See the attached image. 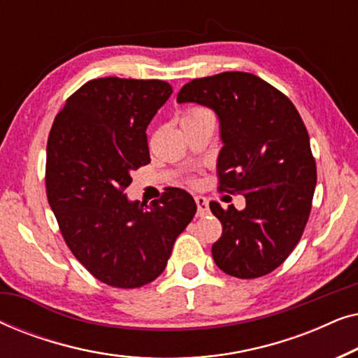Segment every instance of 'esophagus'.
I'll return each mask as SVG.
<instances>
[{"mask_svg": "<svg viewBox=\"0 0 358 358\" xmlns=\"http://www.w3.org/2000/svg\"><path fill=\"white\" fill-rule=\"evenodd\" d=\"M195 203H197L199 217H205V215L208 213V200L202 197V195H197V197H195Z\"/></svg>", "mask_w": 358, "mask_h": 358, "instance_id": "obj_1", "label": "esophagus"}]
</instances>
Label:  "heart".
Masks as SVG:
<instances>
[{"label":"heart","mask_w":358,"mask_h":358,"mask_svg":"<svg viewBox=\"0 0 358 358\" xmlns=\"http://www.w3.org/2000/svg\"><path fill=\"white\" fill-rule=\"evenodd\" d=\"M203 114H212V112H210L208 109H205V107H200V106L189 107L187 110H184V114H182V120L195 119V117H199V115H203Z\"/></svg>","instance_id":"1"}]
</instances>
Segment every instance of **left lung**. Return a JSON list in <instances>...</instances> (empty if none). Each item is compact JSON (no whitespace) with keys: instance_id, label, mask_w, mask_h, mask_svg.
<instances>
[{"instance_id":"obj_1","label":"left lung","mask_w":358,"mask_h":358,"mask_svg":"<svg viewBox=\"0 0 358 358\" xmlns=\"http://www.w3.org/2000/svg\"><path fill=\"white\" fill-rule=\"evenodd\" d=\"M178 102L217 112L223 141L218 189L246 199L244 210L210 202L223 227L212 246L215 264L231 277L267 275L301 239L316 187L310 135L296 107L277 87L243 71L192 80Z\"/></svg>"}]
</instances>
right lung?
<instances>
[{
  "mask_svg": "<svg viewBox=\"0 0 358 358\" xmlns=\"http://www.w3.org/2000/svg\"><path fill=\"white\" fill-rule=\"evenodd\" d=\"M171 94L161 80L97 78L68 97L48 135L47 199L62 236L110 287L138 288L159 277L197 212L178 187L148 208L124 192L131 171L150 163L146 127Z\"/></svg>",
  "mask_w": 358,
  "mask_h": 358,
  "instance_id": "add662e5",
  "label": "right lung"
}]
</instances>
